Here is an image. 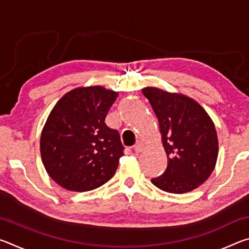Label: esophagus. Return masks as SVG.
<instances>
[{"mask_svg": "<svg viewBox=\"0 0 249 249\" xmlns=\"http://www.w3.org/2000/svg\"><path fill=\"white\" fill-rule=\"evenodd\" d=\"M144 148H145V145L142 144V142H137L136 144L133 146V149L134 151H136V153H141V151L144 150Z\"/></svg>", "mask_w": 249, "mask_h": 249, "instance_id": "obj_1", "label": "esophagus"}]
</instances>
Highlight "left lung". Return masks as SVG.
<instances>
[{"mask_svg":"<svg viewBox=\"0 0 249 249\" xmlns=\"http://www.w3.org/2000/svg\"><path fill=\"white\" fill-rule=\"evenodd\" d=\"M142 92L158 119L168 158L166 171L151 182L170 193L195 190L216 163L218 142L212 120L199 103L185 95L151 87Z\"/></svg>","mask_w":249,"mask_h":249,"instance_id":"1","label":"left lung"}]
</instances>
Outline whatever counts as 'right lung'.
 Wrapping results in <instances>:
<instances>
[{"label": "right lung", "mask_w": 249, "mask_h": 249, "mask_svg": "<svg viewBox=\"0 0 249 249\" xmlns=\"http://www.w3.org/2000/svg\"><path fill=\"white\" fill-rule=\"evenodd\" d=\"M117 93L102 87L78 88L58 101L40 137L43 163L54 182L70 191L101 187L114 176L124 146L104 123Z\"/></svg>", "instance_id": "right-lung-1"}]
</instances>
